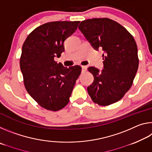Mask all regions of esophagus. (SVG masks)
I'll list each match as a JSON object with an SVG mask.
<instances>
[{
    "label": "esophagus",
    "instance_id": "obj_1",
    "mask_svg": "<svg viewBox=\"0 0 152 152\" xmlns=\"http://www.w3.org/2000/svg\"><path fill=\"white\" fill-rule=\"evenodd\" d=\"M82 72H86V69H87V66H82Z\"/></svg>",
    "mask_w": 152,
    "mask_h": 152
}]
</instances>
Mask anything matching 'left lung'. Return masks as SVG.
<instances>
[{
	"mask_svg": "<svg viewBox=\"0 0 152 152\" xmlns=\"http://www.w3.org/2000/svg\"><path fill=\"white\" fill-rule=\"evenodd\" d=\"M78 29L94 50L104 52V69L88 68L94 76L87 88L88 94L94 102L102 106L119 101L132 86L138 69L134 38L121 25L108 18L83 20Z\"/></svg>",
	"mask_w": 152,
	"mask_h": 152,
	"instance_id": "8db88e82",
	"label": "left lung"
}]
</instances>
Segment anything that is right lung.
<instances>
[{
	"instance_id": "1",
	"label": "right lung",
	"mask_w": 152,
	"mask_h": 152,
	"mask_svg": "<svg viewBox=\"0 0 152 152\" xmlns=\"http://www.w3.org/2000/svg\"><path fill=\"white\" fill-rule=\"evenodd\" d=\"M79 23H47L33 30L23 45L20 67L25 87L47 110L57 111L68 104L81 73L80 66L68 68L54 60L64 51V41L76 31Z\"/></svg>"
}]
</instances>
